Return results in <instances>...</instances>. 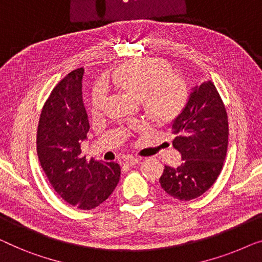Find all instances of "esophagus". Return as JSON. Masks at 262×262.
Segmentation results:
<instances>
[{
	"instance_id": "esophagus-1",
	"label": "esophagus",
	"mask_w": 262,
	"mask_h": 262,
	"mask_svg": "<svg viewBox=\"0 0 262 262\" xmlns=\"http://www.w3.org/2000/svg\"><path fill=\"white\" fill-rule=\"evenodd\" d=\"M139 161H140V158L137 157V156H127V157H125L124 163L126 165L132 166V165H135L136 163H138Z\"/></svg>"
}]
</instances>
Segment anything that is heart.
Returning <instances> with one entry per match:
<instances>
[{
	"mask_svg": "<svg viewBox=\"0 0 262 262\" xmlns=\"http://www.w3.org/2000/svg\"><path fill=\"white\" fill-rule=\"evenodd\" d=\"M112 81L140 98L147 112L159 120L173 118L189 98L187 81L172 73L171 65L162 59L144 58L124 63L113 73ZM107 99V85L97 82L90 93L92 115H100Z\"/></svg>",
	"mask_w": 262,
	"mask_h": 262,
	"instance_id": "1",
	"label": "heart"
}]
</instances>
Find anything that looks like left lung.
<instances>
[{"instance_id":"obj_1","label":"left lung","mask_w":262,"mask_h":262,"mask_svg":"<svg viewBox=\"0 0 262 262\" xmlns=\"http://www.w3.org/2000/svg\"><path fill=\"white\" fill-rule=\"evenodd\" d=\"M171 125L176 135L172 145L183 162L177 168L165 165L159 183L173 199L190 201L217 180L228 147V116L213 81L194 87Z\"/></svg>"}]
</instances>
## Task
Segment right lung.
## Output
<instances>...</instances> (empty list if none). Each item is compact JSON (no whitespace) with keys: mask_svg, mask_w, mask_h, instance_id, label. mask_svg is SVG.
<instances>
[{"mask_svg":"<svg viewBox=\"0 0 262 262\" xmlns=\"http://www.w3.org/2000/svg\"><path fill=\"white\" fill-rule=\"evenodd\" d=\"M84 68L72 71L53 89L41 111L36 151L49 183L63 201L91 210L108 199L120 178L116 162H99L81 155L89 119L81 96Z\"/></svg>","mask_w":262,"mask_h":262,"instance_id":"1","label":"right lung"}]
</instances>
